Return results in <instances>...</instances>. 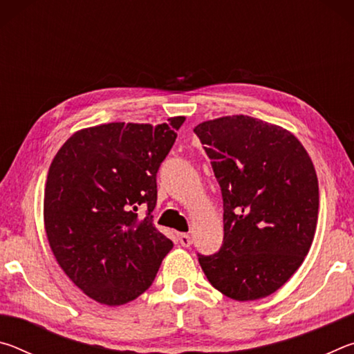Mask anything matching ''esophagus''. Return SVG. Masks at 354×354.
<instances>
[{
	"label": "esophagus",
	"mask_w": 354,
	"mask_h": 354,
	"mask_svg": "<svg viewBox=\"0 0 354 354\" xmlns=\"http://www.w3.org/2000/svg\"><path fill=\"white\" fill-rule=\"evenodd\" d=\"M178 241H179V243L183 245V247H190V245H192V237L189 234H184V232L178 234Z\"/></svg>",
	"instance_id": "obj_1"
}]
</instances>
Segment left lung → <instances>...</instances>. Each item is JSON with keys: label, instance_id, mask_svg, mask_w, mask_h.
<instances>
[{"label": "left lung", "instance_id": "obj_1", "mask_svg": "<svg viewBox=\"0 0 354 354\" xmlns=\"http://www.w3.org/2000/svg\"><path fill=\"white\" fill-rule=\"evenodd\" d=\"M223 198V243L198 253L215 289L239 301L277 292L298 270L319 217V181L306 149L289 131L232 115L194 129Z\"/></svg>", "mask_w": 354, "mask_h": 354}]
</instances>
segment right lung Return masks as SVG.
<instances>
[{
    "label": "right lung",
    "instance_id": "add662e5",
    "mask_svg": "<svg viewBox=\"0 0 354 354\" xmlns=\"http://www.w3.org/2000/svg\"><path fill=\"white\" fill-rule=\"evenodd\" d=\"M184 117L158 127L109 123L77 131L48 171L46 237L65 274L107 306L153 284L173 242L156 230L159 167ZM147 208L146 215H138Z\"/></svg>",
    "mask_w": 354,
    "mask_h": 354
}]
</instances>
